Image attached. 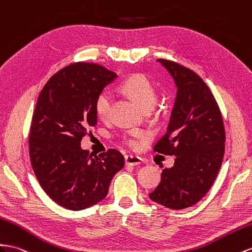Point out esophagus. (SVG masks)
<instances>
[{
    "label": "esophagus",
    "mask_w": 252,
    "mask_h": 252,
    "mask_svg": "<svg viewBox=\"0 0 252 252\" xmlns=\"http://www.w3.org/2000/svg\"><path fill=\"white\" fill-rule=\"evenodd\" d=\"M125 162L127 165H138L143 162V159L138 157V156L132 155H126L125 156Z\"/></svg>",
    "instance_id": "esophagus-1"
}]
</instances>
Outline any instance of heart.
I'll list each match as a JSON object with an SVG mask.
<instances>
[{
    "instance_id": "heart-1",
    "label": "heart",
    "mask_w": 252,
    "mask_h": 252,
    "mask_svg": "<svg viewBox=\"0 0 252 252\" xmlns=\"http://www.w3.org/2000/svg\"><path fill=\"white\" fill-rule=\"evenodd\" d=\"M121 90L128 97H130L135 104L139 105L143 110L152 109L156 103L155 87L145 75L143 74H132L121 84ZM112 104V95L109 90H101L95 97L94 109L97 117L101 120H106L109 117ZM140 135L137 132H129L123 137L126 144L133 149L140 146Z\"/></svg>"
}]
</instances>
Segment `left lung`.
Returning <instances> with one entry per match:
<instances>
[{"label":"left lung","mask_w":252,"mask_h":252,"mask_svg":"<svg viewBox=\"0 0 252 252\" xmlns=\"http://www.w3.org/2000/svg\"><path fill=\"white\" fill-rule=\"evenodd\" d=\"M173 76L177 96L165 134L154 152L175 156L149 198L173 210L194 206L212 187L225 154L226 132L214 95L197 74L172 60L157 59Z\"/></svg>","instance_id":"8db88e82"}]
</instances>
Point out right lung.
Here are the masks:
<instances>
[{
    "label": "right lung",
    "mask_w": 252,
    "mask_h": 252,
    "mask_svg": "<svg viewBox=\"0 0 252 252\" xmlns=\"http://www.w3.org/2000/svg\"><path fill=\"white\" fill-rule=\"evenodd\" d=\"M115 77L103 65L75 63L54 74L38 96L29 135L32 167L43 191L65 209L103 200L125 164L114 148L93 157L80 147L97 123L95 97Z\"/></svg>",
    "instance_id": "1"
}]
</instances>
